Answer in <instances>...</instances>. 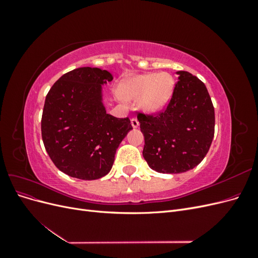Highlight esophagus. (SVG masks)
<instances>
[{
	"instance_id": "34e87169",
	"label": "esophagus",
	"mask_w": 258,
	"mask_h": 258,
	"mask_svg": "<svg viewBox=\"0 0 258 258\" xmlns=\"http://www.w3.org/2000/svg\"><path fill=\"white\" fill-rule=\"evenodd\" d=\"M131 126H132V128H135V129L139 127V121H138L137 118H132L131 119Z\"/></svg>"
}]
</instances>
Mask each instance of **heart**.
I'll return each mask as SVG.
<instances>
[{"instance_id": "1", "label": "heart", "mask_w": 258, "mask_h": 258, "mask_svg": "<svg viewBox=\"0 0 258 258\" xmlns=\"http://www.w3.org/2000/svg\"><path fill=\"white\" fill-rule=\"evenodd\" d=\"M174 79L167 72L145 73L121 82L118 95L123 101H139L140 111L145 115L161 112L172 98Z\"/></svg>"}]
</instances>
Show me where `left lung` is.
<instances>
[{"instance_id":"8db88e82","label":"left lung","mask_w":258,"mask_h":258,"mask_svg":"<svg viewBox=\"0 0 258 258\" xmlns=\"http://www.w3.org/2000/svg\"><path fill=\"white\" fill-rule=\"evenodd\" d=\"M177 84L166 111L158 116L139 114L144 136L143 157L159 173H183L206 157L214 137V107L206 85L177 71Z\"/></svg>"}]
</instances>
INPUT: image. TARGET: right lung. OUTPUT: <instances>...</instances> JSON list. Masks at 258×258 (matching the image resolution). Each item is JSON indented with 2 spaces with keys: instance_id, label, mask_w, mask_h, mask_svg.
Here are the masks:
<instances>
[{
  "instance_id": "1",
  "label": "right lung",
  "mask_w": 258,
  "mask_h": 258,
  "mask_svg": "<svg viewBox=\"0 0 258 258\" xmlns=\"http://www.w3.org/2000/svg\"><path fill=\"white\" fill-rule=\"evenodd\" d=\"M112 81L106 70L84 67L62 75L46 96L43 142L54 166L70 176L91 181L106 175L132 130L128 117L106 113L102 86Z\"/></svg>"
}]
</instances>
